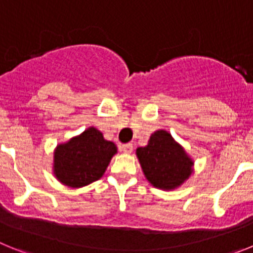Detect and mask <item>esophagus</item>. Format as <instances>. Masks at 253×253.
I'll return each instance as SVG.
<instances>
[{"mask_svg":"<svg viewBox=\"0 0 253 253\" xmlns=\"http://www.w3.org/2000/svg\"><path fill=\"white\" fill-rule=\"evenodd\" d=\"M122 151L124 152V153H126V154L131 153V152H133V144H131V143H126V144H123Z\"/></svg>","mask_w":253,"mask_h":253,"instance_id":"1","label":"esophagus"}]
</instances>
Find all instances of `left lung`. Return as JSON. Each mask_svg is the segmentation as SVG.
<instances>
[{"label": "left lung", "instance_id": "1", "mask_svg": "<svg viewBox=\"0 0 253 253\" xmlns=\"http://www.w3.org/2000/svg\"><path fill=\"white\" fill-rule=\"evenodd\" d=\"M144 176L154 187L172 190L193 172L194 162L166 130L154 131L146 147L137 149Z\"/></svg>", "mask_w": 253, "mask_h": 253}]
</instances>
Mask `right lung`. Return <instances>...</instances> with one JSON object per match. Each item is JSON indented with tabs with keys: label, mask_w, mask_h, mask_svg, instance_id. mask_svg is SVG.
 <instances>
[{
	"label": "right lung",
	"mask_w": 253,
	"mask_h": 253,
	"mask_svg": "<svg viewBox=\"0 0 253 253\" xmlns=\"http://www.w3.org/2000/svg\"><path fill=\"white\" fill-rule=\"evenodd\" d=\"M116 153L113 142L91 126L81 135L59 144L54 152V175L69 187H82L102 177Z\"/></svg>",
	"instance_id": "1"
}]
</instances>
